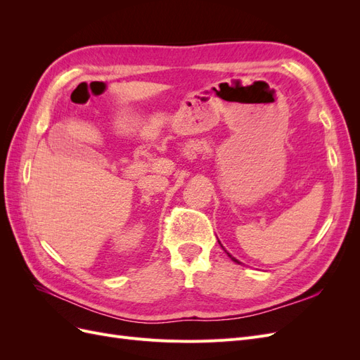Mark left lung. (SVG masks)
Segmentation results:
<instances>
[{
  "instance_id": "8db88e82",
  "label": "left lung",
  "mask_w": 360,
  "mask_h": 360,
  "mask_svg": "<svg viewBox=\"0 0 360 360\" xmlns=\"http://www.w3.org/2000/svg\"><path fill=\"white\" fill-rule=\"evenodd\" d=\"M219 245H221V242H219ZM221 246H222V245H221ZM222 248H224V246H222ZM225 252H226V250H225ZM226 254H228V257H230V258H231V259L234 261V263H237V264H240V261H238V259H236V258H234L233 255H230V252H226Z\"/></svg>"
}]
</instances>
